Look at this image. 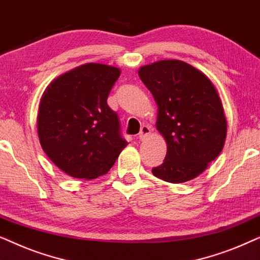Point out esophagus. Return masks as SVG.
I'll return each instance as SVG.
<instances>
[{"mask_svg": "<svg viewBox=\"0 0 260 260\" xmlns=\"http://www.w3.org/2000/svg\"><path fill=\"white\" fill-rule=\"evenodd\" d=\"M150 131H151L150 126H148V125H143V126H142L140 134H138V137H140V140H141V141L145 140V138H147V137L149 136V135H150Z\"/></svg>", "mask_w": 260, "mask_h": 260, "instance_id": "34e87169", "label": "esophagus"}]
</instances>
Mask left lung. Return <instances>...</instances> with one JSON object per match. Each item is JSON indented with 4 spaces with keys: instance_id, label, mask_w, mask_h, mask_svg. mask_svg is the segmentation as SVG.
<instances>
[{
    "instance_id": "obj_1",
    "label": "left lung",
    "mask_w": 260,
    "mask_h": 260,
    "mask_svg": "<svg viewBox=\"0 0 260 260\" xmlns=\"http://www.w3.org/2000/svg\"><path fill=\"white\" fill-rule=\"evenodd\" d=\"M138 76L157 104L156 129L167 155L152 174L170 183L195 179L225 145L227 120L212 80L181 60H161L140 67Z\"/></svg>"
}]
</instances>
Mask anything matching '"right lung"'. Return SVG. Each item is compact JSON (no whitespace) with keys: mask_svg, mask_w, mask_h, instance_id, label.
I'll use <instances>...</instances> for the list:
<instances>
[{"mask_svg":"<svg viewBox=\"0 0 260 260\" xmlns=\"http://www.w3.org/2000/svg\"><path fill=\"white\" fill-rule=\"evenodd\" d=\"M118 67L88 62L55 78L38 111V136L49 159L76 179H97L127 145L106 99Z\"/></svg>","mask_w":260,"mask_h":260,"instance_id":"obj_1","label":"right lung"}]
</instances>
